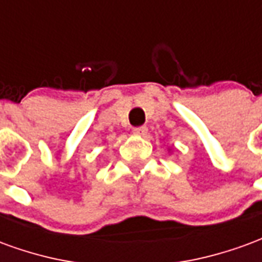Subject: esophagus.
<instances>
[{
    "label": "esophagus",
    "instance_id": "esophagus-1",
    "mask_svg": "<svg viewBox=\"0 0 262 262\" xmlns=\"http://www.w3.org/2000/svg\"><path fill=\"white\" fill-rule=\"evenodd\" d=\"M133 135L139 137H146L147 136V127H146V126L135 127V129H133Z\"/></svg>",
    "mask_w": 262,
    "mask_h": 262
}]
</instances>
